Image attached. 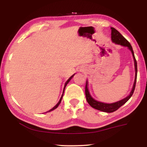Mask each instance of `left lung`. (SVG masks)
I'll return each mask as SVG.
<instances>
[{"label": "left lung", "mask_w": 147, "mask_h": 147, "mask_svg": "<svg viewBox=\"0 0 147 147\" xmlns=\"http://www.w3.org/2000/svg\"><path fill=\"white\" fill-rule=\"evenodd\" d=\"M111 39L112 42L115 43L118 45H120L124 47H127L130 51L132 52V56H133L134 62V69H135V79H134V82L133 84V87L130 92L129 96H128L127 97H126L124 99H122L120 101L114 102V103L112 104H106L104 103V102H101L97 100H94L93 98L90 95L89 90H88V81H86V88H85V93H86V100H87L88 103L92 106V108H95L96 110H100V111L104 112H108V113H111L116 110H117L120 107H121L122 105H124L128 100L130 99V97L132 96V94L134 93V89H135V86H136V77H137V62L136 61L135 57H134V54L133 49L131 45H130L129 42L120 34L116 29H114L113 27H111Z\"/></svg>", "instance_id": "obj_1"}]
</instances>
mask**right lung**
<instances>
[{"label":"right lung","instance_id":"1","mask_svg":"<svg viewBox=\"0 0 147 147\" xmlns=\"http://www.w3.org/2000/svg\"><path fill=\"white\" fill-rule=\"evenodd\" d=\"M74 75H75V74H74V75H72V76H71V77H70V78H69V79H68V80H67V81L65 82V86H64V88H63V94H62V96H61V98H60L59 101V102H58V103H57V104H56V105H55V106H54V107H53V108H51V110H49V111H47V112H51V111H52V110H55V108H57L58 107V106H59V104H60V103H61V102L62 98H63V93H64V90H65V87H66V86H67V84L68 83H69V81H70V80H71V78L74 77ZM46 112H45V113H46Z\"/></svg>","mask_w":147,"mask_h":147}]
</instances>
